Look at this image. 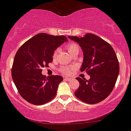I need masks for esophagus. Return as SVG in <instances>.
Listing matches in <instances>:
<instances>
[{
    "label": "esophagus",
    "instance_id": "1",
    "mask_svg": "<svg viewBox=\"0 0 131 131\" xmlns=\"http://www.w3.org/2000/svg\"><path fill=\"white\" fill-rule=\"evenodd\" d=\"M64 80H66V81H71V80H72L73 79L71 78H64Z\"/></svg>",
    "mask_w": 131,
    "mask_h": 131
}]
</instances>
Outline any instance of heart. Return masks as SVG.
I'll list each match as a JSON object with an SVG mask.
<instances>
[{
  "label": "heart",
  "instance_id": "b5f03b06",
  "mask_svg": "<svg viewBox=\"0 0 131 131\" xmlns=\"http://www.w3.org/2000/svg\"><path fill=\"white\" fill-rule=\"evenodd\" d=\"M65 48L67 49V50L69 51V53L70 54H72V53H75V52H78L79 51V47L77 45V43H70L67 44L65 46ZM58 49H56L53 53V58H54L57 56V54ZM72 69V68H70V67H68L67 66H62L60 68L59 70L60 72H61L62 73H63L64 74H69L71 72Z\"/></svg>",
  "mask_w": 131,
  "mask_h": 131
}]
</instances>
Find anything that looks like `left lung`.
<instances>
[{
    "label": "left lung",
    "instance_id": "left-lung-1",
    "mask_svg": "<svg viewBox=\"0 0 131 131\" xmlns=\"http://www.w3.org/2000/svg\"><path fill=\"white\" fill-rule=\"evenodd\" d=\"M69 38L77 42L82 49L84 60L80 70L90 77L89 80L76 78L80 83L74 92L76 97L89 104L102 102L111 94L117 79L119 64L115 52L110 43L94 34Z\"/></svg>",
    "mask_w": 131,
    "mask_h": 131
}]
</instances>
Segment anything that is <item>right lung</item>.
<instances>
[{"label": "right lung", "instance_id": "right-lung-1", "mask_svg": "<svg viewBox=\"0 0 131 131\" xmlns=\"http://www.w3.org/2000/svg\"><path fill=\"white\" fill-rule=\"evenodd\" d=\"M66 36L38 34L20 47L14 59L12 77L18 92L25 100L40 105L51 101L63 78L59 75L48 77L41 68L53 61L54 51L64 42Z\"/></svg>", "mask_w": 131, "mask_h": 131}]
</instances>
